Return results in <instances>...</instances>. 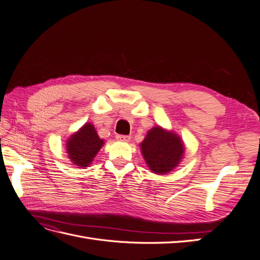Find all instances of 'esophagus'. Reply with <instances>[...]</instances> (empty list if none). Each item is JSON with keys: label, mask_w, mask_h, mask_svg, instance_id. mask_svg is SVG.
Wrapping results in <instances>:
<instances>
[{"label": "esophagus", "mask_w": 260, "mask_h": 260, "mask_svg": "<svg viewBox=\"0 0 260 260\" xmlns=\"http://www.w3.org/2000/svg\"><path fill=\"white\" fill-rule=\"evenodd\" d=\"M116 139L118 141H122V142H128V141H130V137L129 136H121V135H118L116 136Z\"/></svg>", "instance_id": "34e87169"}]
</instances>
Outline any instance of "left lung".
<instances>
[{
  "mask_svg": "<svg viewBox=\"0 0 260 260\" xmlns=\"http://www.w3.org/2000/svg\"><path fill=\"white\" fill-rule=\"evenodd\" d=\"M140 146L148 168L157 175H166L174 170L182 159L185 149L178 135L159 125L147 132Z\"/></svg>",
  "mask_w": 260,
  "mask_h": 260,
  "instance_id": "8db88e82",
  "label": "left lung"
}]
</instances>
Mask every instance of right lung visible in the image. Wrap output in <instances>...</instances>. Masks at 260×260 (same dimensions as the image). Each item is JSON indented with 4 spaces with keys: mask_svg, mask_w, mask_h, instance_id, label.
Masks as SVG:
<instances>
[{
    "mask_svg": "<svg viewBox=\"0 0 260 260\" xmlns=\"http://www.w3.org/2000/svg\"><path fill=\"white\" fill-rule=\"evenodd\" d=\"M103 145L104 141L100 139L94 125L88 122L68 139L66 151L69 159L83 168L89 167Z\"/></svg>",
    "mask_w": 260,
    "mask_h": 260,
    "instance_id": "obj_1",
    "label": "right lung"
}]
</instances>
